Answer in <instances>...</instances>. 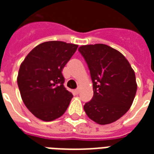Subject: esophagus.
<instances>
[{"mask_svg": "<svg viewBox=\"0 0 154 154\" xmlns=\"http://www.w3.org/2000/svg\"><path fill=\"white\" fill-rule=\"evenodd\" d=\"M79 93H80V89H75L74 91H73V94H74L75 95H77V94H79Z\"/></svg>", "mask_w": 154, "mask_h": 154, "instance_id": "esophagus-1", "label": "esophagus"}]
</instances>
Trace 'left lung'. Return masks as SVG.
<instances>
[{"label": "left lung", "instance_id": "8db88e82", "mask_svg": "<svg viewBox=\"0 0 154 154\" xmlns=\"http://www.w3.org/2000/svg\"><path fill=\"white\" fill-rule=\"evenodd\" d=\"M78 50L88 65L94 89L85 112L99 125L116 122L129 109L136 95L134 69L123 54L106 45H82Z\"/></svg>", "mask_w": 154, "mask_h": 154}]
</instances>
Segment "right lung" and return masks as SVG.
I'll return each mask as SVG.
<instances>
[{"mask_svg":"<svg viewBox=\"0 0 154 154\" xmlns=\"http://www.w3.org/2000/svg\"><path fill=\"white\" fill-rule=\"evenodd\" d=\"M78 45L46 42L36 46L21 63L17 85L22 101L35 117L51 122L67 109L72 94L64 86L62 69Z\"/></svg>","mask_w":154,"mask_h":154,"instance_id":"1","label":"right lung"}]
</instances>
